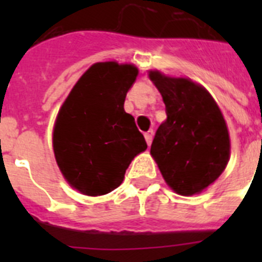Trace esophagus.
<instances>
[{"label": "esophagus", "mask_w": 262, "mask_h": 262, "mask_svg": "<svg viewBox=\"0 0 262 262\" xmlns=\"http://www.w3.org/2000/svg\"><path fill=\"white\" fill-rule=\"evenodd\" d=\"M144 138H145V142H147V144L151 145L152 139H154V129H149V131H147V133L144 134Z\"/></svg>", "instance_id": "obj_1"}]
</instances>
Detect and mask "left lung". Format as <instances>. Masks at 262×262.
Instances as JSON below:
<instances>
[{"label": "left lung", "instance_id": "left-lung-1", "mask_svg": "<svg viewBox=\"0 0 262 262\" xmlns=\"http://www.w3.org/2000/svg\"><path fill=\"white\" fill-rule=\"evenodd\" d=\"M165 103L166 120L151 145L166 184L181 195H193L211 185L230 157V135L209 92L187 78L149 72Z\"/></svg>", "mask_w": 262, "mask_h": 262}]
</instances>
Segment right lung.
Here are the masks:
<instances>
[{
	"label": "right lung",
	"mask_w": 262,
	"mask_h": 262,
	"mask_svg": "<svg viewBox=\"0 0 262 262\" xmlns=\"http://www.w3.org/2000/svg\"><path fill=\"white\" fill-rule=\"evenodd\" d=\"M138 76L129 64L97 62L62 103L53 128V151L62 176L85 195L117 189L131 160L147 149L124 99Z\"/></svg>",
	"instance_id": "obj_1"
}]
</instances>
